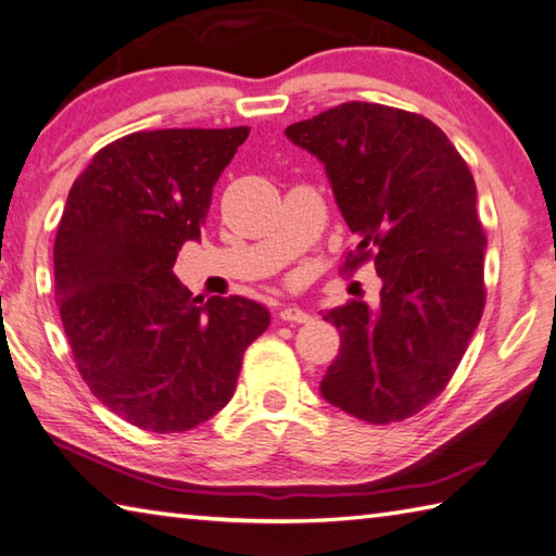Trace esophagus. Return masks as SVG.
<instances>
[{
  "mask_svg": "<svg viewBox=\"0 0 556 556\" xmlns=\"http://www.w3.org/2000/svg\"><path fill=\"white\" fill-rule=\"evenodd\" d=\"M280 319L282 321H292V324H307L312 316L304 312V309H300V307H294V304H290V307H282L280 309Z\"/></svg>",
  "mask_w": 556,
  "mask_h": 556,
  "instance_id": "esophagus-1",
  "label": "esophagus"
}]
</instances>
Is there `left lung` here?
<instances>
[{
    "label": "left lung",
    "mask_w": 556,
    "mask_h": 556,
    "mask_svg": "<svg viewBox=\"0 0 556 556\" xmlns=\"http://www.w3.org/2000/svg\"><path fill=\"white\" fill-rule=\"evenodd\" d=\"M286 136L319 157L338 208L381 278L379 307L350 300L324 314L341 353L324 399L371 425L401 422L446 389L484 309L486 237L478 189L456 146L415 112L343 103Z\"/></svg>",
    "instance_id": "8db88e82"
}]
</instances>
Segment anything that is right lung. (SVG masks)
Wrapping results in <instances>:
<instances>
[{
    "label": "right lung",
    "instance_id": "add662e5",
    "mask_svg": "<svg viewBox=\"0 0 556 556\" xmlns=\"http://www.w3.org/2000/svg\"><path fill=\"white\" fill-rule=\"evenodd\" d=\"M247 136L136 131L100 149L70 189L54 237L64 333L96 399L146 432H187L228 405L244 350L270 324L264 304L203 302L173 274Z\"/></svg>",
    "mask_w": 556,
    "mask_h": 556
}]
</instances>
